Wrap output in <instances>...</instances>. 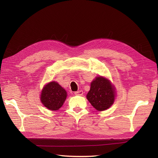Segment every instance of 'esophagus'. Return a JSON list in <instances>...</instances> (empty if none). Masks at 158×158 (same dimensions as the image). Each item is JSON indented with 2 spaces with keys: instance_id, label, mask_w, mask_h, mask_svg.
<instances>
[{
  "instance_id": "obj_1",
  "label": "esophagus",
  "mask_w": 158,
  "mask_h": 158,
  "mask_svg": "<svg viewBox=\"0 0 158 158\" xmlns=\"http://www.w3.org/2000/svg\"><path fill=\"white\" fill-rule=\"evenodd\" d=\"M84 94L83 91L82 90H79V91H77V92H75L74 94L76 95H82Z\"/></svg>"
}]
</instances>
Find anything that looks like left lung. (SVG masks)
<instances>
[{
	"instance_id": "1",
	"label": "left lung",
	"mask_w": 158,
	"mask_h": 158,
	"mask_svg": "<svg viewBox=\"0 0 158 158\" xmlns=\"http://www.w3.org/2000/svg\"><path fill=\"white\" fill-rule=\"evenodd\" d=\"M86 98L95 109L99 111H105L114 103V87L108 79L98 76L91 82L90 89Z\"/></svg>"
}]
</instances>
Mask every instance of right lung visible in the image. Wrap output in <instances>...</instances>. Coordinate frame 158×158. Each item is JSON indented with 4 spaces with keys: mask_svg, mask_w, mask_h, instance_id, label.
I'll return each mask as SVG.
<instances>
[{
    "mask_svg": "<svg viewBox=\"0 0 158 158\" xmlns=\"http://www.w3.org/2000/svg\"><path fill=\"white\" fill-rule=\"evenodd\" d=\"M67 93L56 82H51L43 88L41 102L44 106L51 111L59 109L65 102Z\"/></svg>",
    "mask_w": 158,
    "mask_h": 158,
    "instance_id": "1",
    "label": "right lung"
}]
</instances>
